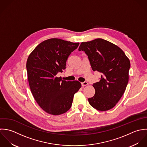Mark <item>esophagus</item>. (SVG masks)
I'll use <instances>...</instances> for the list:
<instances>
[{
  "instance_id": "obj_1",
  "label": "esophagus",
  "mask_w": 147,
  "mask_h": 147,
  "mask_svg": "<svg viewBox=\"0 0 147 147\" xmlns=\"http://www.w3.org/2000/svg\"><path fill=\"white\" fill-rule=\"evenodd\" d=\"M81 84H82V85L83 86H85L88 85V83L86 81H85V82H82Z\"/></svg>"
}]
</instances>
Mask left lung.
I'll return each instance as SVG.
<instances>
[{"label":"left lung","mask_w":147,"mask_h":147,"mask_svg":"<svg viewBox=\"0 0 147 147\" xmlns=\"http://www.w3.org/2000/svg\"><path fill=\"white\" fill-rule=\"evenodd\" d=\"M88 56L94 71L101 74L99 82L93 84L94 96L90 105L98 111L113 108L123 95L128 82L130 62L124 52L114 44L102 38L82 42L78 49Z\"/></svg>","instance_id":"8db88e82"}]
</instances>
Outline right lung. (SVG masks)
Returning a JSON list of instances; mask_svg holds the SVG:
<instances>
[{"label":"right lung","instance_id":"add662e5","mask_svg":"<svg viewBox=\"0 0 147 147\" xmlns=\"http://www.w3.org/2000/svg\"><path fill=\"white\" fill-rule=\"evenodd\" d=\"M79 44L49 39L37 45L28 58L26 67L31 92L38 105L49 114L67 112L74 94L81 87L78 81H66L56 77L66 69L67 59Z\"/></svg>","mask_w":147,"mask_h":147}]
</instances>
